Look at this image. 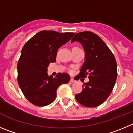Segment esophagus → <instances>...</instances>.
Masks as SVG:
<instances>
[{
  "instance_id": "esophagus-1",
  "label": "esophagus",
  "mask_w": 133,
  "mask_h": 133,
  "mask_svg": "<svg viewBox=\"0 0 133 133\" xmlns=\"http://www.w3.org/2000/svg\"><path fill=\"white\" fill-rule=\"evenodd\" d=\"M70 81V83H75V81L74 80V78H71V79H70V81Z\"/></svg>"
}]
</instances>
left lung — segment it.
Listing matches in <instances>:
<instances>
[{
	"label": "left lung",
	"mask_w": 133,
	"mask_h": 133,
	"mask_svg": "<svg viewBox=\"0 0 133 133\" xmlns=\"http://www.w3.org/2000/svg\"><path fill=\"white\" fill-rule=\"evenodd\" d=\"M78 41L85 50V62L77 79L89 75V81L83 85L77 101L85 107H96L108 98L117 79V62L110 48L99 36L90 31L75 35L71 43Z\"/></svg>",
	"instance_id": "1"
}]
</instances>
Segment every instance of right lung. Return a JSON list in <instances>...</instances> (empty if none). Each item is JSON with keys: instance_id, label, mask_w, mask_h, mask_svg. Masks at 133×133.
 <instances>
[{"instance_id": "add662e5", "label": "right lung", "mask_w": 133, "mask_h": 133, "mask_svg": "<svg viewBox=\"0 0 133 133\" xmlns=\"http://www.w3.org/2000/svg\"><path fill=\"white\" fill-rule=\"evenodd\" d=\"M74 34L41 31L23 46L18 63V81L25 97L35 106H45L53 102L58 87L70 80L65 73H59L54 78L48 76L47 68L56 60L58 48Z\"/></svg>"}]
</instances>
